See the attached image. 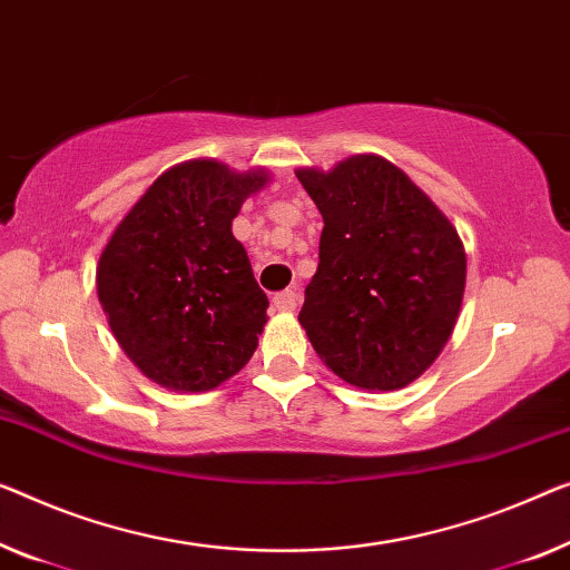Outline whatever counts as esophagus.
Returning a JSON list of instances; mask_svg holds the SVG:
<instances>
[{
    "mask_svg": "<svg viewBox=\"0 0 570 570\" xmlns=\"http://www.w3.org/2000/svg\"><path fill=\"white\" fill-rule=\"evenodd\" d=\"M296 304H299V294L292 292V288H286V292L274 296V307L278 312H294Z\"/></svg>",
    "mask_w": 570,
    "mask_h": 570,
    "instance_id": "1",
    "label": "esophagus"
}]
</instances>
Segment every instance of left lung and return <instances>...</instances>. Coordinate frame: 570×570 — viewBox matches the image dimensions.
I'll return each instance as SVG.
<instances>
[{
  "label": "left lung",
  "mask_w": 570,
  "mask_h": 570,
  "mask_svg": "<svg viewBox=\"0 0 570 570\" xmlns=\"http://www.w3.org/2000/svg\"><path fill=\"white\" fill-rule=\"evenodd\" d=\"M322 215L299 325L322 363L368 392L410 386L453 335L465 248L417 184L376 153L296 168Z\"/></svg>",
  "instance_id": "8db88e82"
}]
</instances>
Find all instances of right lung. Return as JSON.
<instances>
[{
	"mask_svg": "<svg viewBox=\"0 0 570 570\" xmlns=\"http://www.w3.org/2000/svg\"><path fill=\"white\" fill-rule=\"evenodd\" d=\"M268 181L266 168L184 160L109 235L97 263L99 304L125 355L153 384L212 392L256 353L268 299L233 219Z\"/></svg>",
	"mask_w": 570,
	"mask_h": 570,
	"instance_id": "obj_1",
	"label": "right lung"
}]
</instances>
